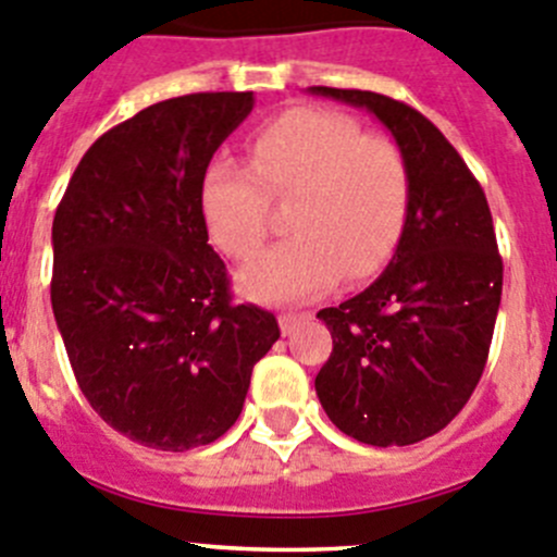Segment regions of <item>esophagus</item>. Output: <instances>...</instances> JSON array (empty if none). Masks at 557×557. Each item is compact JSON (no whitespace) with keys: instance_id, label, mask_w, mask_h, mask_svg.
<instances>
[{"instance_id":"esophagus-1","label":"esophagus","mask_w":557,"mask_h":557,"mask_svg":"<svg viewBox=\"0 0 557 557\" xmlns=\"http://www.w3.org/2000/svg\"><path fill=\"white\" fill-rule=\"evenodd\" d=\"M309 314H298V311H284L282 317H278V325H282V333L284 336H289V333L295 331V327L300 325V322L306 320Z\"/></svg>"}]
</instances>
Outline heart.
<instances>
[{
  "mask_svg": "<svg viewBox=\"0 0 557 557\" xmlns=\"http://www.w3.org/2000/svg\"><path fill=\"white\" fill-rule=\"evenodd\" d=\"M295 232L253 257L237 287L253 300H304L344 278L377 273L399 246L410 213L401 147L363 134L355 116L293 109L248 145V166L213 161L199 183V213L219 251L246 259L270 230V199H289Z\"/></svg>",
  "mask_w": 557,
  "mask_h": 557,
  "instance_id": "obj_1",
  "label": "heart"
}]
</instances>
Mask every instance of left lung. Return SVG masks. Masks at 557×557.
Listing matches in <instances>:
<instances>
[{
    "label": "left lung",
    "instance_id": "obj_1",
    "mask_svg": "<svg viewBox=\"0 0 557 557\" xmlns=\"http://www.w3.org/2000/svg\"><path fill=\"white\" fill-rule=\"evenodd\" d=\"M309 92L369 109L410 169V213L372 287L322 309L333 352L314 380L322 410L367 446H412L457 418L479 385L503 293L484 188L421 111L367 89Z\"/></svg>",
    "mask_w": 557,
    "mask_h": 557
}]
</instances>
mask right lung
<instances>
[{
	"instance_id": "right-lung-1",
	"label": "right lung",
	"mask_w": 557,
	"mask_h": 557,
	"mask_svg": "<svg viewBox=\"0 0 557 557\" xmlns=\"http://www.w3.org/2000/svg\"><path fill=\"white\" fill-rule=\"evenodd\" d=\"M253 92H194L106 131L67 183L51 243V306L73 374L109 426L188 451L237 421L253 363L282 336L232 304L199 183Z\"/></svg>"
}]
</instances>
